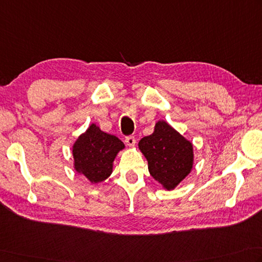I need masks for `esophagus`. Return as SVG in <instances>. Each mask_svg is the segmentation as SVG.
<instances>
[{"mask_svg": "<svg viewBox=\"0 0 262 262\" xmlns=\"http://www.w3.org/2000/svg\"><path fill=\"white\" fill-rule=\"evenodd\" d=\"M125 142H126V144H127L128 146H134L135 143H136V140H135L134 136L129 135V136H126Z\"/></svg>", "mask_w": 262, "mask_h": 262, "instance_id": "34e87169", "label": "esophagus"}]
</instances>
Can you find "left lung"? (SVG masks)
I'll return each instance as SVG.
<instances>
[{
  "label": "left lung",
  "mask_w": 262,
  "mask_h": 262,
  "mask_svg": "<svg viewBox=\"0 0 262 262\" xmlns=\"http://www.w3.org/2000/svg\"><path fill=\"white\" fill-rule=\"evenodd\" d=\"M138 147L146 158L151 176L167 189L175 188L191 171L192 143L166 121H159L153 134L143 137Z\"/></svg>",
  "instance_id": "8db88e82"
}]
</instances>
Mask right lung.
Returning <instances> with one entry per match:
<instances>
[{"mask_svg":"<svg viewBox=\"0 0 262 262\" xmlns=\"http://www.w3.org/2000/svg\"><path fill=\"white\" fill-rule=\"evenodd\" d=\"M125 147L119 138L91 125L80 135L73 148L76 170L92 183L103 182L112 172V162L117 153Z\"/></svg>","mask_w":262,"mask_h":262,"instance_id":"right-lung-1","label":"right lung"}]
</instances>
